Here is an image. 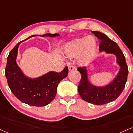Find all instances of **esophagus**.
Masks as SVG:
<instances>
[{"mask_svg":"<svg viewBox=\"0 0 133 133\" xmlns=\"http://www.w3.org/2000/svg\"><path fill=\"white\" fill-rule=\"evenodd\" d=\"M74 69H75V67L73 65L70 64L69 65V71H72Z\"/></svg>","mask_w":133,"mask_h":133,"instance_id":"esophagus-1","label":"esophagus"}]
</instances>
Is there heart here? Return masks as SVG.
Listing matches in <instances>:
<instances>
[{
	"label": "heart",
	"instance_id": "b5f03b06",
	"mask_svg": "<svg viewBox=\"0 0 133 133\" xmlns=\"http://www.w3.org/2000/svg\"><path fill=\"white\" fill-rule=\"evenodd\" d=\"M97 43L92 36L76 38L65 44L64 53L67 57H77V62L82 65H87L95 54Z\"/></svg>",
	"mask_w": 133,
	"mask_h": 133
}]
</instances>
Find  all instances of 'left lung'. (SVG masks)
<instances>
[{
    "instance_id": "obj_1",
    "label": "left lung",
    "mask_w": 133,
    "mask_h": 133,
    "mask_svg": "<svg viewBox=\"0 0 133 133\" xmlns=\"http://www.w3.org/2000/svg\"><path fill=\"white\" fill-rule=\"evenodd\" d=\"M92 32L100 40L99 51H105L107 54H115L116 57V62L120 67L115 79L110 84L103 87H97L91 84L88 78L86 67L77 69L81 74L78 87V92L81 98L90 103L102 105L114 101L122 93L127 81L128 69L125 57L118 44L102 32Z\"/></svg>"
}]
</instances>
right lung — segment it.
Returning a JSON list of instances; mask_svg holds the SVG:
<instances>
[{"instance_id": "1", "label": "right lung", "mask_w": 133, "mask_h": 133, "mask_svg": "<svg viewBox=\"0 0 133 133\" xmlns=\"http://www.w3.org/2000/svg\"><path fill=\"white\" fill-rule=\"evenodd\" d=\"M36 36L56 37L59 34L31 35L23 41ZM22 41L16 44L7 57L5 76L8 85L14 95L23 103L31 106H46L55 98L59 83L68 76V68L65 67L59 73L51 71L37 78L31 79L26 76L16 61L18 46Z\"/></svg>"}]
</instances>
